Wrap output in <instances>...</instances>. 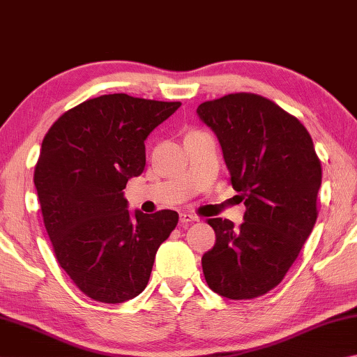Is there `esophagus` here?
<instances>
[{"instance_id": "obj_1", "label": "esophagus", "mask_w": 357, "mask_h": 357, "mask_svg": "<svg viewBox=\"0 0 357 357\" xmlns=\"http://www.w3.org/2000/svg\"><path fill=\"white\" fill-rule=\"evenodd\" d=\"M199 221V218L195 216V215H190V213H180V222L183 224H188V222H196Z\"/></svg>"}]
</instances>
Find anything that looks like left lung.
Here are the masks:
<instances>
[{
    "label": "left lung",
    "instance_id": "8db88e82",
    "mask_svg": "<svg viewBox=\"0 0 357 357\" xmlns=\"http://www.w3.org/2000/svg\"><path fill=\"white\" fill-rule=\"evenodd\" d=\"M221 144L245 222L213 218V249L202 270L211 290L251 299L280 284L317 221L321 162L296 117L255 93H229L197 106Z\"/></svg>",
    "mask_w": 357,
    "mask_h": 357
}]
</instances>
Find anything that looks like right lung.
Masks as SVG:
<instances>
[{
    "label": "right lung",
    "instance_id": "1",
    "mask_svg": "<svg viewBox=\"0 0 357 357\" xmlns=\"http://www.w3.org/2000/svg\"><path fill=\"white\" fill-rule=\"evenodd\" d=\"M180 105L109 93L68 109L43 137L34 171L43 224L62 270L96 301L139 295L177 226V211H130L123 188L146 167L144 141Z\"/></svg>",
    "mask_w": 357,
    "mask_h": 357
}]
</instances>
